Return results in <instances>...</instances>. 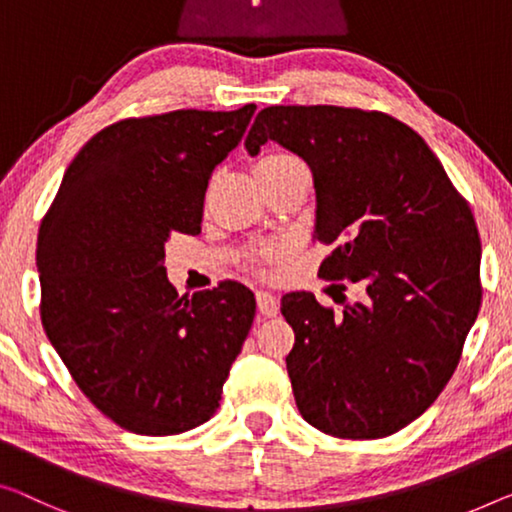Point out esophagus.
I'll use <instances>...</instances> for the list:
<instances>
[{
  "label": "esophagus",
  "mask_w": 512,
  "mask_h": 512,
  "mask_svg": "<svg viewBox=\"0 0 512 512\" xmlns=\"http://www.w3.org/2000/svg\"><path fill=\"white\" fill-rule=\"evenodd\" d=\"M257 308L264 317H276L278 310H280V303L271 292H266V289H259V292H257Z\"/></svg>",
  "instance_id": "34e87169"
}]
</instances>
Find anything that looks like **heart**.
Segmentation results:
<instances>
[{
	"label": "heart",
	"instance_id": "b5f03b06",
	"mask_svg": "<svg viewBox=\"0 0 512 512\" xmlns=\"http://www.w3.org/2000/svg\"><path fill=\"white\" fill-rule=\"evenodd\" d=\"M292 165H301V163L294 156H287V154H266L255 163V174L280 172V170H287V167H292Z\"/></svg>",
	"mask_w": 512,
	"mask_h": 512
}]
</instances>
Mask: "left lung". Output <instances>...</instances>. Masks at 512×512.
<instances>
[{
    "label": "left lung",
    "instance_id": "8db88e82",
    "mask_svg": "<svg viewBox=\"0 0 512 512\" xmlns=\"http://www.w3.org/2000/svg\"><path fill=\"white\" fill-rule=\"evenodd\" d=\"M269 140L312 172L315 239L333 243L319 276L365 287L342 315L310 292L282 296L296 407L331 437H388L439 398L478 317L474 213L423 137L384 112L271 105L248 154Z\"/></svg>",
    "mask_w": 512,
    "mask_h": 512
}]
</instances>
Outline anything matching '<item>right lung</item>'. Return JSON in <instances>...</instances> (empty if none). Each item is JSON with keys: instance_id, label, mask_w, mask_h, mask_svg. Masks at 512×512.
Masks as SVG:
<instances>
[{"instance_id": "obj_1", "label": "right lung", "mask_w": 512, "mask_h": 512, "mask_svg": "<svg viewBox=\"0 0 512 512\" xmlns=\"http://www.w3.org/2000/svg\"><path fill=\"white\" fill-rule=\"evenodd\" d=\"M255 105L117 121L78 151L36 243L41 322L75 384L128 432L207 423L255 319L225 280L186 299L170 285V234H200L211 172Z\"/></svg>"}]
</instances>
